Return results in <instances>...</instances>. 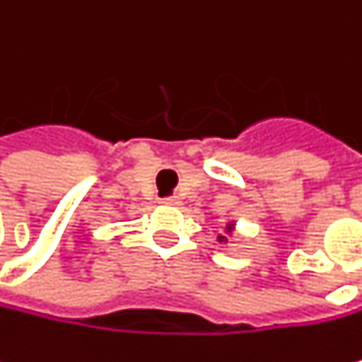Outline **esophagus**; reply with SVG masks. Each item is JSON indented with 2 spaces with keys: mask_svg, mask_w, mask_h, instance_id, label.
I'll return each mask as SVG.
<instances>
[{
  "mask_svg": "<svg viewBox=\"0 0 362 362\" xmlns=\"http://www.w3.org/2000/svg\"><path fill=\"white\" fill-rule=\"evenodd\" d=\"M163 204H167V206H177V197H165Z\"/></svg>",
  "mask_w": 362,
  "mask_h": 362,
  "instance_id": "34e87169",
  "label": "esophagus"
}]
</instances>
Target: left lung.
I'll return each mask as SVG.
<instances>
[{
    "label": "left lung",
    "instance_id": "obj_1",
    "mask_svg": "<svg viewBox=\"0 0 362 362\" xmlns=\"http://www.w3.org/2000/svg\"><path fill=\"white\" fill-rule=\"evenodd\" d=\"M225 231H227V234H231V231H234V223H227V225H225ZM216 240H218V243H227V236H225V234H221Z\"/></svg>",
    "mask_w": 362,
    "mask_h": 362
}]
</instances>
